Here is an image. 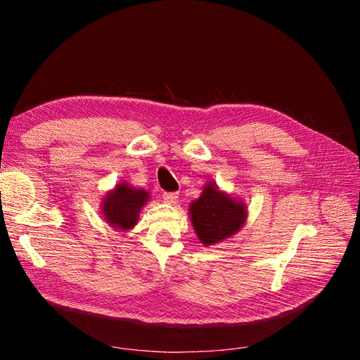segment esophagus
I'll use <instances>...</instances> for the list:
<instances>
[{
  "instance_id": "obj_1",
  "label": "esophagus",
  "mask_w": 360,
  "mask_h": 360,
  "mask_svg": "<svg viewBox=\"0 0 360 360\" xmlns=\"http://www.w3.org/2000/svg\"><path fill=\"white\" fill-rule=\"evenodd\" d=\"M179 200V193L177 192H168V193H163V201L167 204H176Z\"/></svg>"
}]
</instances>
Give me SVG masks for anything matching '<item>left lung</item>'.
<instances>
[{"mask_svg": "<svg viewBox=\"0 0 360 360\" xmlns=\"http://www.w3.org/2000/svg\"><path fill=\"white\" fill-rule=\"evenodd\" d=\"M189 216L198 240L209 248L240 231L248 219V205L214 181H207L200 197L189 204Z\"/></svg>", "mask_w": 360, "mask_h": 360, "instance_id": "1", "label": "left lung"}]
</instances>
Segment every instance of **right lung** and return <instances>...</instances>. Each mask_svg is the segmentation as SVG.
Wrapping results in <instances>:
<instances>
[{"instance_id":"add662e5","label":"right lung","mask_w":360,"mask_h":360,"mask_svg":"<svg viewBox=\"0 0 360 360\" xmlns=\"http://www.w3.org/2000/svg\"><path fill=\"white\" fill-rule=\"evenodd\" d=\"M150 201V192L143 188H135L126 181L108 191L101 202L103 221L114 230L127 233L138 224L141 209Z\"/></svg>"}]
</instances>
